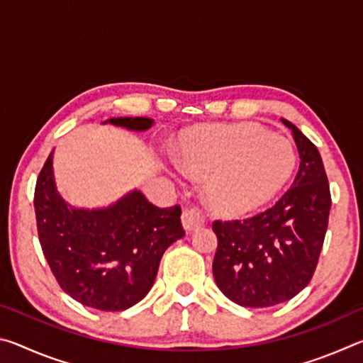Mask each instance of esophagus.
<instances>
[{"mask_svg": "<svg viewBox=\"0 0 363 363\" xmlns=\"http://www.w3.org/2000/svg\"><path fill=\"white\" fill-rule=\"evenodd\" d=\"M205 224V214L201 213L200 208L190 206L182 211V225L187 232L195 230L196 227Z\"/></svg>", "mask_w": 363, "mask_h": 363, "instance_id": "esophagus-1", "label": "esophagus"}]
</instances>
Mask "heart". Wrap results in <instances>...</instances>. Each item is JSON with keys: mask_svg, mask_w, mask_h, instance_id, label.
<instances>
[{"mask_svg": "<svg viewBox=\"0 0 363 363\" xmlns=\"http://www.w3.org/2000/svg\"><path fill=\"white\" fill-rule=\"evenodd\" d=\"M179 158L184 168L208 177V199L227 214L267 203L296 164L290 140L256 123L206 126L190 133Z\"/></svg>", "mask_w": 363, "mask_h": 363, "instance_id": "1", "label": "heart"}]
</instances>
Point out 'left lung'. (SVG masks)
<instances>
[{
    "label": "left lung",
    "instance_id": "8db88e82",
    "mask_svg": "<svg viewBox=\"0 0 363 363\" xmlns=\"http://www.w3.org/2000/svg\"><path fill=\"white\" fill-rule=\"evenodd\" d=\"M299 169L291 187L274 206L247 219L214 220L218 250L216 285L233 303L270 307L309 285L328 227L331 195L317 147L291 121Z\"/></svg>",
    "mask_w": 363,
    "mask_h": 363
}]
</instances>
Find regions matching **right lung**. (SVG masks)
<instances>
[{"label":"right lung","mask_w":363,"mask_h":363,"mask_svg":"<svg viewBox=\"0 0 363 363\" xmlns=\"http://www.w3.org/2000/svg\"><path fill=\"white\" fill-rule=\"evenodd\" d=\"M106 123L145 131L153 120L110 118ZM35 214L43 255L60 288L83 306L125 311L155 281L160 259L184 237L181 206L158 208L139 190L102 210H77L57 194L52 153L35 187Z\"/></svg>","instance_id":"obj_1"}]
</instances>
